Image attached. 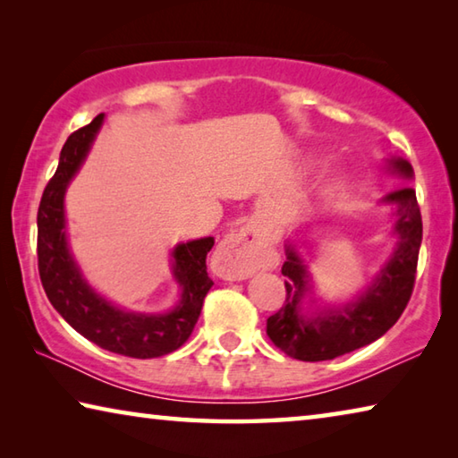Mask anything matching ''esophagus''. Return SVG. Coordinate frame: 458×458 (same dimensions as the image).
Returning <instances> with one entry per match:
<instances>
[{"mask_svg":"<svg viewBox=\"0 0 458 458\" xmlns=\"http://www.w3.org/2000/svg\"><path fill=\"white\" fill-rule=\"evenodd\" d=\"M215 266L225 279H247L259 267V239L251 229H239L216 247Z\"/></svg>","mask_w":458,"mask_h":458,"instance_id":"1","label":"esophagus"}]
</instances>
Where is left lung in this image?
<instances>
[{
  "mask_svg": "<svg viewBox=\"0 0 458 458\" xmlns=\"http://www.w3.org/2000/svg\"><path fill=\"white\" fill-rule=\"evenodd\" d=\"M390 168L406 179L412 176V166L404 158H390ZM384 200L398 207L396 250L380 269L376 282L348 306L311 316L303 314L300 303L310 292V276L298 251L293 247L285 250L287 259L282 274L287 277V295L279 311L267 318V335L287 356L301 362L334 360L376 342L403 316L414 290L422 243L420 207L411 187L390 192Z\"/></svg>",
  "mask_w": 458,
  "mask_h": 458,
  "instance_id": "obj_1",
  "label": "left lung"
}]
</instances>
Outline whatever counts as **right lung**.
Instances as JSON below:
<instances>
[{
    "mask_svg": "<svg viewBox=\"0 0 458 458\" xmlns=\"http://www.w3.org/2000/svg\"><path fill=\"white\" fill-rule=\"evenodd\" d=\"M104 114L68 136L60 163L46 184L38 208V269L44 292L55 311L82 334L108 352L128 358H158L181 348L195 327L211 277L207 276V253L213 237L181 243L173 251V276L181 285V301L168 314H134L112 306L88 285L72 259L64 219V192L78 173L100 131Z\"/></svg>",
    "mask_w": 458,
    "mask_h": 458,
    "instance_id": "obj_1",
    "label": "right lung"
}]
</instances>
